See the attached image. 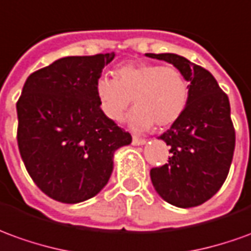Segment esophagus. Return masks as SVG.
<instances>
[{
	"label": "esophagus",
	"mask_w": 251,
	"mask_h": 251,
	"mask_svg": "<svg viewBox=\"0 0 251 251\" xmlns=\"http://www.w3.org/2000/svg\"><path fill=\"white\" fill-rule=\"evenodd\" d=\"M131 143H133V145H144V144H145V140H144V138L137 137V136H133Z\"/></svg>",
	"instance_id": "esophagus-1"
}]
</instances>
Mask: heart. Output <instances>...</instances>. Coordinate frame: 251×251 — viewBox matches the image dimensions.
I'll return each instance as SVG.
<instances>
[{"instance_id":"1","label":"heart","mask_w":251,"mask_h":251,"mask_svg":"<svg viewBox=\"0 0 251 251\" xmlns=\"http://www.w3.org/2000/svg\"><path fill=\"white\" fill-rule=\"evenodd\" d=\"M95 94L101 113L118 122L131 99L136 107L129 114V124L137 130L167 127L183 114L189 100V81L176 68L159 64H126L114 78L96 80Z\"/></svg>"}]
</instances>
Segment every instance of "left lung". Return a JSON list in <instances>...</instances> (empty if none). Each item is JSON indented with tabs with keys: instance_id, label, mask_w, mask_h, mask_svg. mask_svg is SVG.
Here are the masks:
<instances>
[{
	"instance_id": "obj_1",
	"label": "left lung",
	"mask_w": 251,
	"mask_h": 251,
	"mask_svg": "<svg viewBox=\"0 0 251 251\" xmlns=\"http://www.w3.org/2000/svg\"><path fill=\"white\" fill-rule=\"evenodd\" d=\"M179 69L189 81L183 114L160 140L170 145L168 163L151 170L157 194L178 208L213 197L227 178L235 148L228 96L209 72L178 54H145Z\"/></svg>"
}]
</instances>
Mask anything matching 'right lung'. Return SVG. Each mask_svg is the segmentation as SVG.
I'll return each mask as SVG.
<instances>
[{
  "mask_svg": "<svg viewBox=\"0 0 251 251\" xmlns=\"http://www.w3.org/2000/svg\"><path fill=\"white\" fill-rule=\"evenodd\" d=\"M114 52L65 57L29 75L17 108V144L36 186L77 204L107 185L114 153L131 136L101 113L96 80Z\"/></svg>",
  "mask_w": 251,
  "mask_h": 251,
  "instance_id": "obj_1",
  "label": "right lung"
}]
</instances>
